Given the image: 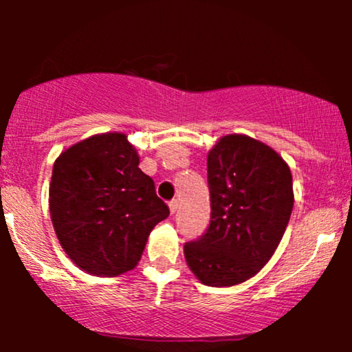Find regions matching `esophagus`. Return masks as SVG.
I'll return each mask as SVG.
<instances>
[{"instance_id": "34e87169", "label": "esophagus", "mask_w": 352, "mask_h": 352, "mask_svg": "<svg viewBox=\"0 0 352 352\" xmlns=\"http://www.w3.org/2000/svg\"><path fill=\"white\" fill-rule=\"evenodd\" d=\"M168 208H170V212H172V213H175V212H177V208H179V200L173 199V200L168 201Z\"/></svg>"}]
</instances>
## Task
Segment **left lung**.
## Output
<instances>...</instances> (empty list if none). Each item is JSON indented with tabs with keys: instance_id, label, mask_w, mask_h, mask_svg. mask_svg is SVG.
<instances>
[{
	"instance_id": "left-lung-1",
	"label": "left lung",
	"mask_w": 352,
	"mask_h": 352,
	"mask_svg": "<svg viewBox=\"0 0 352 352\" xmlns=\"http://www.w3.org/2000/svg\"><path fill=\"white\" fill-rule=\"evenodd\" d=\"M210 223L184 246L185 260L208 286H233L260 272L280 245L293 210V177L263 142L227 135L208 152Z\"/></svg>"
}]
</instances>
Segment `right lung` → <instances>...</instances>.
Returning a JSON list of instances; mask_svg holds the SVG:
<instances>
[{
    "mask_svg": "<svg viewBox=\"0 0 352 352\" xmlns=\"http://www.w3.org/2000/svg\"><path fill=\"white\" fill-rule=\"evenodd\" d=\"M50 210L64 252L99 276L135 268L152 228L170 213L139 155L117 132L89 137L54 162Z\"/></svg>",
    "mask_w": 352,
    "mask_h": 352,
    "instance_id": "1",
    "label": "right lung"
}]
</instances>
